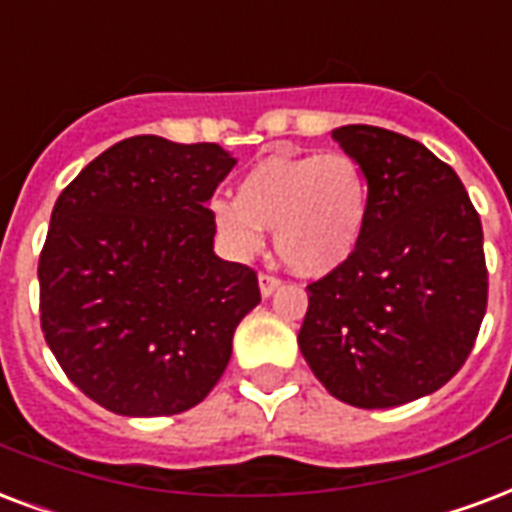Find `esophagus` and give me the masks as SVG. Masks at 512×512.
Returning a JSON list of instances; mask_svg holds the SVG:
<instances>
[{"instance_id": "esophagus-1", "label": "esophagus", "mask_w": 512, "mask_h": 512, "mask_svg": "<svg viewBox=\"0 0 512 512\" xmlns=\"http://www.w3.org/2000/svg\"><path fill=\"white\" fill-rule=\"evenodd\" d=\"M259 288L264 297H270V294H275L280 288V278L278 275H272V272H261L259 275Z\"/></svg>"}]
</instances>
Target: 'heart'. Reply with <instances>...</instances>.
I'll use <instances>...</instances> for the list:
<instances>
[{
  "mask_svg": "<svg viewBox=\"0 0 512 512\" xmlns=\"http://www.w3.org/2000/svg\"><path fill=\"white\" fill-rule=\"evenodd\" d=\"M218 234L237 256H253L264 234L288 270L321 278L351 259L372 213L367 169L345 151L272 153L256 161L234 188V202L215 199Z\"/></svg>",
  "mask_w": 512,
  "mask_h": 512,
  "instance_id": "obj_1",
  "label": "heart"
}]
</instances>
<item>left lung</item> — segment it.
Returning <instances> with one entry per match:
<instances>
[{
    "mask_svg": "<svg viewBox=\"0 0 512 512\" xmlns=\"http://www.w3.org/2000/svg\"><path fill=\"white\" fill-rule=\"evenodd\" d=\"M334 140L372 186L364 240L307 286L299 351L345 405L397 407L464 367L489 302L483 226L459 175L421 142L380 126Z\"/></svg>",
    "mask_w": 512,
    "mask_h": 512,
    "instance_id": "left-lung-1",
    "label": "left lung"
}]
</instances>
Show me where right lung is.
Masks as SVG:
<instances>
[{"label": "right lung", "mask_w": 512, "mask_h": 512, "mask_svg": "<svg viewBox=\"0 0 512 512\" xmlns=\"http://www.w3.org/2000/svg\"><path fill=\"white\" fill-rule=\"evenodd\" d=\"M234 159L215 142H115L53 207L40 326L61 370L118 416H175L224 375L261 302L256 270L213 253L207 202Z\"/></svg>", "instance_id": "obj_1"}]
</instances>
